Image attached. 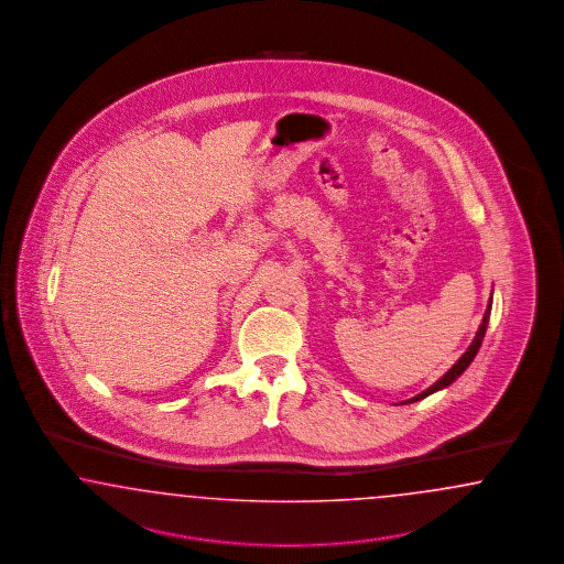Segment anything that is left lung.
<instances>
[{
	"label": "left lung",
	"instance_id": "1",
	"mask_svg": "<svg viewBox=\"0 0 564 564\" xmlns=\"http://www.w3.org/2000/svg\"><path fill=\"white\" fill-rule=\"evenodd\" d=\"M490 312H492V297H490V302H488V307H486V312H484V318H481V323H479L478 333H476V337H474V341L471 345L467 347V351L463 354L462 358L457 359L453 366H451V370L446 372V375L441 376L432 387H427L426 391H422L420 394H415V397H411L408 401H403L401 405H408V403H415V401H422V399H426L432 393H436V391H443L446 387H451L459 376L469 368V364L474 361V358L478 356L479 347H481V341H484V335H486V328H488V323H490Z\"/></svg>",
	"mask_w": 564,
	"mask_h": 564
}]
</instances>
